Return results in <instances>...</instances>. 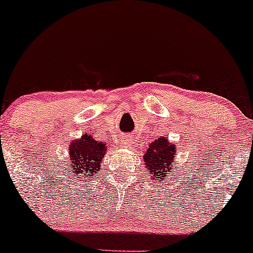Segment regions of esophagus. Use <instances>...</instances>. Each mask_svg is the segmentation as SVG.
Returning a JSON list of instances; mask_svg holds the SVG:
<instances>
[{"instance_id": "obj_1", "label": "esophagus", "mask_w": 253, "mask_h": 253, "mask_svg": "<svg viewBox=\"0 0 253 253\" xmlns=\"http://www.w3.org/2000/svg\"><path fill=\"white\" fill-rule=\"evenodd\" d=\"M129 142L130 139H127V137H123V139H122V146H123V147H127Z\"/></svg>"}]
</instances>
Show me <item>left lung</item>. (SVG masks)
Instances as JSON below:
<instances>
[{
	"mask_svg": "<svg viewBox=\"0 0 253 253\" xmlns=\"http://www.w3.org/2000/svg\"><path fill=\"white\" fill-rule=\"evenodd\" d=\"M175 145L171 144L167 137H160L152 141L145 151L144 162L147 173L152 175V179L165 180L168 171L173 170V163L175 162ZM161 181V183H162Z\"/></svg>",
	"mask_w": 253,
	"mask_h": 253,
	"instance_id": "obj_1",
	"label": "left lung"
}]
</instances>
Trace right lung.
Returning a JSON list of instances; mask_svg holds the SVG:
<instances>
[{
	"mask_svg": "<svg viewBox=\"0 0 253 253\" xmlns=\"http://www.w3.org/2000/svg\"><path fill=\"white\" fill-rule=\"evenodd\" d=\"M107 146L105 142L97 141L91 135L84 134L80 139L70 142L68 153L69 163L73 173L80 178L82 175L95 176L100 171L101 162L103 161Z\"/></svg>",
	"mask_w": 253,
	"mask_h": 253,
	"instance_id": "obj_1",
	"label": "right lung"
}]
</instances>
